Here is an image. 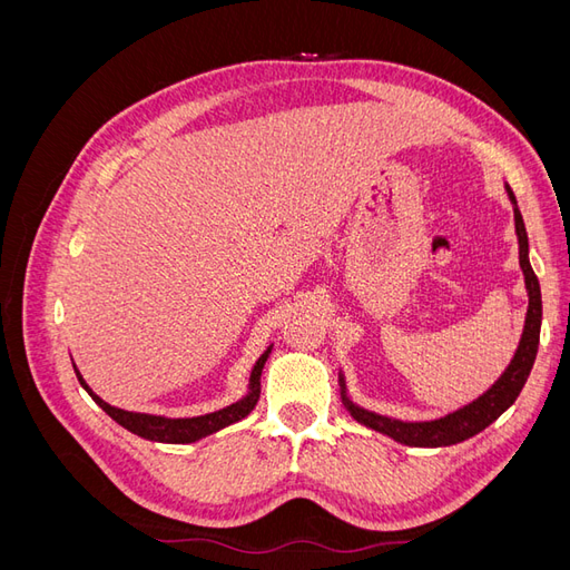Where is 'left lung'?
<instances>
[{
    "label": "left lung",
    "mask_w": 570,
    "mask_h": 570,
    "mask_svg": "<svg viewBox=\"0 0 570 570\" xmlns=\"http://www.w3.org/2000/svg\"><path fill=\"white\" fill-rule=\"evenodd\" d=\"M509 189V199L513 202V218H515V235H519V258H521V268L525 275V289H528V314H525V327L519 342V350H515L509 368L502 373V377L485 392L480 394L478 400L471 404H465L452 413H446L442 419L435 421H396L390 416H381V413H373L356 406L350 402L347 392H344V377H340L342 383V402L347 406L352 416L364 423L366 428L377 430L396 442L409 444V446H450L456 442L469 440L478 435L480 430H485L490 423H494L502 413L515 402V396L521 394L528 375L532 371L534 356H538V344H540V325H542V295H540V281L534 275L530 258H528V233H525V223L519 212V204H515V197Z\"/></svg>",
    "instance_id": "obj_1"
}]
</instances>
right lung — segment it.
<instances>
[{"label": "right lung", "mask_w": 570, "mask_h": 570, "mask_svg": "<svg viewBox=\"0 0 570 570\" xmlns=\"http://www.w3.org/2000/svg\"><path fill=\"white\" fill-rule=\"evenodd\" d=\"M271 354V347L258 356V361L252 368V375H249V392L245 400H239L226 409L220 411H214V413H206V416H195V419H166V416H151V413H135V411H126V409H116L111 404H107L101 396H97L88 383L82 381L80 371L76 368V375L80 385L88 390V394L92 396V400L105 409L109 416L118 423L124 425L126 430H130V433L140 435L145 440H154V442H168V444H187V442H197L206 435L216 433V430L226 428L230 423H237L239 419H245L247 413L256 406L258 402V394H262V371H264V364L266 358Z\"/></svg>", "instance_id": "right-lung-1"}]
</instances>
